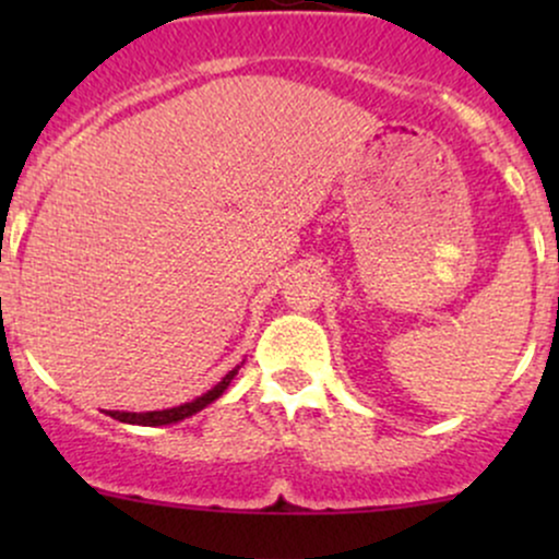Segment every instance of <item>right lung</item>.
<instances>
[{"label":"right lung","mask_w":559,"mask_h":559,"mask_svg":"<svg viewBox=\"0 0 559 559\" xmlns=\"http://www.w3.org/2000/svg\"><path fill=\"white\" fill-rule=\"evenodd\" d=\"M239 373V368L228 370L226 376H223L221 383H215L213 389L207 391V394L197 396V400L186 402V404H178V407H170V409H155V413H118V409H110V418L120 420V423H131V426H170V423H178L183 418H191V415L199 413V409H204L207 404H213L217 396L223 394V391L228 389V383L234 381V376Z\"/></svg>","instance_id":"1"}]
</instances>
